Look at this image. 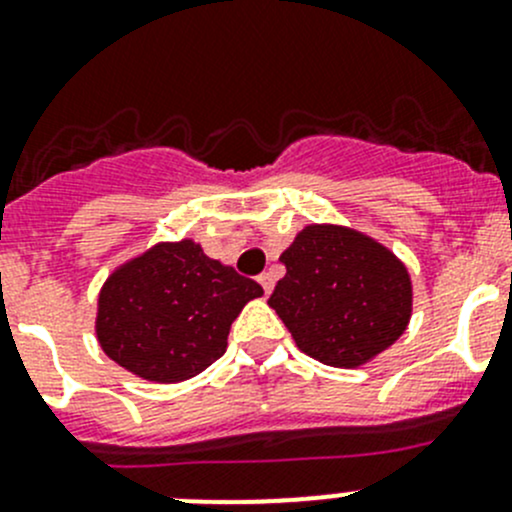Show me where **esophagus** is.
Masks as SVG:
<instances>
[{
    "label": "esophagus",
    "instance_id": "obj_1",
    "mask_svg": "<svg viewBox=\"0 0 512 512\" xmlns=\"http://www.w3.org/2000/svg\"><path fill=\"white\" fill-rule=\"evenodd\" d=\"M257 280H260V285H262V289H265V294H270L272 287H275V277H272L270 272H262Z\"/></svg>",
    "mask_w": 512,
    "mask_h": 512
}]
</instances>
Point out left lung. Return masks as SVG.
<instances>
[{"instance_id": "1", "label": "left lung", "mask_w": 512, "mask_h": 512, "mask_svg": "<svg viewBox=\"0 0 512 512\" xmlns=\"http://www.w3.org/2000/svg\"><path fill=\"white\" fill-rule=\"evenodd\" d=\"M280 262L287 275L267 304L312 359L352 369L404 334L411 319L409 272L371 237L339 225H309Z\"/></svg>"}]
</instances>
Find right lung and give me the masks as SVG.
<instances>
[{"mask_svg": "<svg viewBox=\"0 0 512 512\" xmlns=\"http://www.w3.org/2000/svg\"><path fill=\"white\" fill-rule=\"evenodd\" d=\"M255 297V280L210 260L193 240L160 242L106 280L98 344L141 379L175 384L225 354L230 324Z\"/></svg>", "mask_w": 512, "mask_h": 512, "instance_id": "1", "label": "right lung"}]
</instances>
